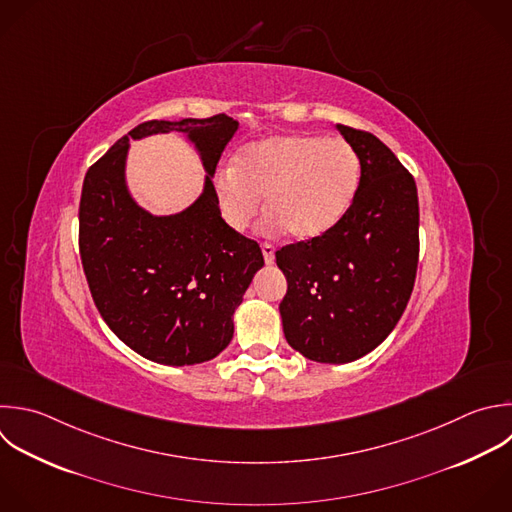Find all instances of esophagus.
<instances>
[{
    "label": "esophagus",
    "instance_id": "esophagus-1",
    "mask_svg": "<svg viewBox=\"0 0 512 512\" xmlns=\"http://www.w3.org/2000/svg\"><path fill=\"white\" fill-rule=\"evenodd\" d=\"M260 248H262V254H264V262H266V264H272V262H274V246L264 242Z\"/></svg>",
    "mask_w": 512,
    "mask_h": 512
}]
</instances>
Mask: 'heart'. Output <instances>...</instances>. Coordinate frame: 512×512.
Segmentation results:
<instances>
[{
  "mask_svg": "<svg viewBox=\"0 0 512 512\" xmlns=\"http://www.w3.org/2000/svg\"><path fill=\"white\" fill-rule=\"evenodd\" d=\"M362 176L360 156L342 138L272 136L244 146L214 174L222 220L246 230L262 208L264 228L308 242L328 234L350 210Z\"/></svg>",
  "mask_w": 512,
  "mask_h": 512,
  "instance_id": "heart-1",
  "label": "heart"
}]
</instances>
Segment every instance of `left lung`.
<instances>
[{
	"instance_id": "8db88e82",
	"label": "left lung",
	"mask_w": 512,
	"mask_h": 512,
	"mask_svg": "<svg viewBox=\"0 0 512 512\" xmlns=\"http://www.w3.org/2000/svg\"><path fill=\"white\" fill-rule=\"evenodd\" d=\"M336 128L362 164L354 204L328 234L276 252L288 280L280 302L284 336L324 364L358 360L394 330L418 266L412 174L370 132Z\"/></svg>"
}]
</instances>
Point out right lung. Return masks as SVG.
I'll list each match as a JSON object with an SVG mask.
<instances>
[{"label":"right lung","instance_id":"1","mask_svg":"<svg viewBox=\"0 0 512 512\" xmlns=\"http://www.w3.org/2000/svg\"><path fill=\"white\" fill-rule=\"evenodd\" d=\"M236 130L226 114L144 122L84 178L80 256L92 298L110 330L152 362L186 366L218 356L234 336V310L264 266L260 246L222 220L214 198L212 178ZM168 131L197 146L209 176L192 207L152 217L127 192L125 158L130 139Z\"/></svg>","mask_w":512,"mask_h":512}]
</instances>
